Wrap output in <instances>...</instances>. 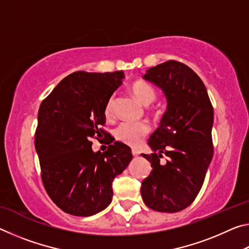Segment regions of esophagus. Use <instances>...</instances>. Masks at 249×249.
Wrapping results in <instances>:
<instances>
[{"mask_svg": "<svg viewBox=\"0 0 249 249\" xmlns=\"http://www.w3.org/2000/svg\"><path fill=\"white\" fill-rule=\"evenodd\" d=\"M132 154H133V156H134V157H137V156H140V151H138L137 149H133L132 150Z\"/></svg>", "mask_w": 249, "mask_h": 249, "instance_id": "34e87169", "label": "esophagus"}]
</instances>
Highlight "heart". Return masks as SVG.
I'll list each match as a JSON object with an SVG mask.
<instances>
[{"instance_id":"obj_1","label":"heart","mask_w":249,"mask_h":249,"mask_svg":"<svg viewBox=\"0 0 249 249\" xmlns=\"http://www.w3.org/2000/svg\"><path fill=\"white\" fill-rule=\"evenodd\" d=\"M132 93L142 104L150 105L157 99V91L153 86L144 81H136L130 87ZM114 96H111L105 103L104 114L111 119L114 114ZM150 126L146 122H122L114 129V136L119 142L130 147H137L149 134Z\"/></svg>"}]
</instances>
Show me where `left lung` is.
<instances>
[{
    "label": "left lung",
    "mask_w": 249,
    "mask_h": 249,
    "mask_svg": "<svg viewBox=\"0 0 249 249\" xmlns=\"http://www.w3.org/2000/svg\"><path fill=\"white\" fill-rule=\"evenodd\" d=\"M144 79L161 88L168 107L148 141L154 153L142 155L153 167L142 182V197L151 210L179 212L199 195L213 157V107L199 75L182 62H162Z\"/></svg>",
    "instance_id": "8db88e82"
}]
</instances>
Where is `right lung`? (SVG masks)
<instances>
[{
	"mask_svg": "<svg viewBox=\"0 0 249 249\" xmlns=\"http://www.w3.org/2000/svg\"><path fill=\"white\" fill-rule=\"evenodd\" d=\"M123 78V71H77L40 104L35 148L41 181L53 203L71 215L90 216L107 208L113 180L133 158L129 147L120 142L104 153L92 150L91 138L107 135L101 128L105 103Z\"/></svg>",
	"mask_w": 249,
	"mask_h": 249,
	"instance_id": "1",
	"label": "right lung"
}]
</instances>
